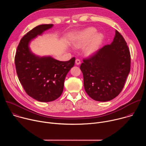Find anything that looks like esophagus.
I'll return each mask as SVG.
<instances>
[{
    "instance_id": "obj_1",
    "label": "esophagus",
    "mask_w": 146,
    "mask_h": 146,
    "mask_svg": "<svg viewBox=\"0 0 146 146\" xmlns=\"http://www.w3.org/2000/svg\"><path fill=\"white\" fill-rule=\"evenodd\" d=\"M75 62H76V65H80V64H81V61H80V59H76Z\"/></svg>"
}]
</instances>
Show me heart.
Segmentation results:
<instances>
[{"mask_svg":"<svg viewBox=\"0 0 146 146\" xmlns=\"http://www.w3.org/2000/svg\"><path fill=\"white\" fill-rule=\"evenodd\" d=\"M95 28L90 27L78 32L73 38L72 44L76 48H80L89 43L85 47V54L88 56L95 54L102 44L104 36L101 33H96Z\"/></svg>","mask_w":146,"mask_h":146,"instance_id":"heart-1","label":"heart"}]
</instances>
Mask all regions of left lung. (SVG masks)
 Here are the masks:
<instances>
[{
    "label": "left lung",
    "instance_id": "left-lung-1",
    "mask_svg": "<svg viewBox=\"0 0 146 146\" xmlns=\"http://www.w3.org/2000/svg\"><path fill=\"white\" fill-rule=\"evenodd\" d=\"M80 69L87 94L95 100L107 102L117 96L131 69V55L125 40L116 30L110 44L83 60Z\"/></svg>",
    "mask_w": 146,
    "mask_h": 146
}]
</instances>
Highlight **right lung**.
Listing matches in <instances>:
<instances>
[{
	"mask_svg": "<svg viewBox=\"0 0 146 146\" xmlns=\"http://www.w3.org/2000/svg\"><path fill=\"white\" fill-rule=\"evenodd\" d=\"M52 27L53 24L40 25L28 32L21 40L15 56L21 84L29 96L41 102L55 100L61 95L65 77L75 62L74 57L68 61H59L31 51V41Z\"/></svg>",
	"mask_w": 146,
	"mask_h": 146,
	"instance_id": "add662e5",
	"label": "right lung"
}]
</instances>
